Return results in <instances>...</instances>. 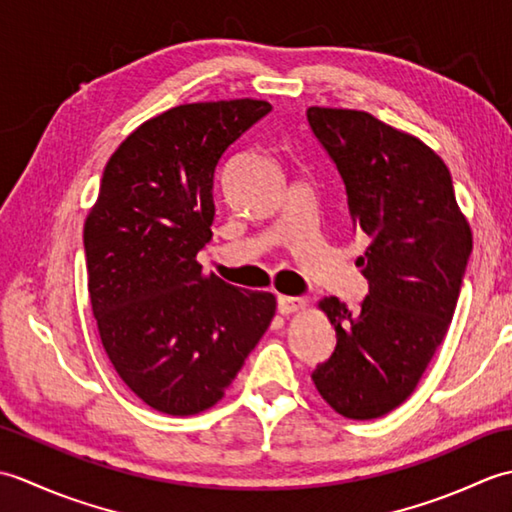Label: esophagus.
<instances>
[{
    "instance_id": "esophagus-1",
    "label": "esophagus",
    "mask_w": 512,
    "mask_h": 512,
    "mask_svg": "<svg viewBox=\"0 0 512 512\" xmlns=\"http://www.w3.org/2000/svg\"><path fill=\"white\" fill-rule=\"evenodd\" d=\"M303 308H306V301H303V299L284 297V295L277 297V310L284 314V317H288V314H295V312H299Z\"/></svg>"
}]
</instances>
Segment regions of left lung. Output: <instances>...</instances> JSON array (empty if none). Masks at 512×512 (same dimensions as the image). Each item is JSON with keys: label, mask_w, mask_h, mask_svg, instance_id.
Masks as SVG:
<instances>
[{"label": "left lung", "mask_w": 512, "mask_h": 512, "mask_svg": "<svg viewBox=\"0 0 512 512\" xmlns=\"http://www.w3.org/2000/svg\"><path fill=\"white\" fill-rule=\"evenodd\" d=\"M308 123L341 173L354 226L369 239L356 259L369 281L361 308L319 301L336 350L312 380L336 413L372 420L411 396L444 341L473 233L447 165L420 138L339 107H308Z\"/></svg>", "instance_id": "8db88e82"}]
</instances>
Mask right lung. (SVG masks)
<instances>
[{
	"instance_id": "right-lung-1",
	"label": "right lung",
	"mask_w": 512,
	"mask_h": 512,
	"mask_svg": "<svg viewBox=\"0 0 512 512\" xmlns=\"http://www.w3.org/2000/svg\"><path fill=\"white\" fill-rule=\"evenodd\" d=\"M273 107L233 99L171 107L107 160L83 228L90 303L116 374L151 409L195 416L224 398L277 299L206 275L213 176Z\"/></svg>"
}]
</instances>
